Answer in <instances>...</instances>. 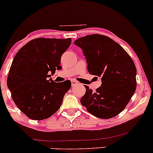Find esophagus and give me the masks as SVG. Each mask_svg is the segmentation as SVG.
I'll list each match as a JSON object with an SVG mask.
<instances>
[{"mask_svg": "<svg viewBox=\"0 0 153 153\" xmlns=\"http://www.w3.org/2000/svg\"><path fill=\"white\" fill-rule=\"evenodd\" d=\"M71 83H72V86H75L76 85H78V82L75 80H72Z\"/></svg>", "mask_w": 153, "mask_h": 153, "instance_id": "obj_1", "label": "esophagus"}]
</instances>
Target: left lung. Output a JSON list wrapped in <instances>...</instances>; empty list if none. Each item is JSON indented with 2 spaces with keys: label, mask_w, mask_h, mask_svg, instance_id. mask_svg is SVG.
I'll return each mask as SVG.
<instances>
[{
  "label": "left lung",
  "mask_w": 153,
  "mask_h": 153,
  "mask_svg": "<svg viewBox=\"0 0 153 153\" xmlns=\"http://www.w3.org/2000/svg\"><path fill=\"white\" fill-rule=\"evenodd\" d=\"M82 50L91 75L101 77V86L93 92L85 85L80 103L89 113L101 119H110L124 109L136 90L137 69L123 47L101 34H91L76 39Z\"/></svg>",
  "instance_id": "8db88e82"
}]
</instances>
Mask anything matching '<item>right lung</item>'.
I'll return each instance as SVG.
<instances>
[{
    "instance_id": "obj_1",
    "label": "right lung",
    "mask_w": 153,
    "mask_h": 153,
    "mask_svg": "<svg viewBox=\"0 0 153 153\" xmlns=\"http://www.w3.org/2000/svg\"><path fill=\"white\" fill-rule=\"evenodd\" d=\"M71 38H37L31 40L17 52L10 66L7 85L15 104L26 117L43 120L53 115L62 103L71 82H55L50 78L62 68V54Z\"/></svg>"
}]
</instances>
